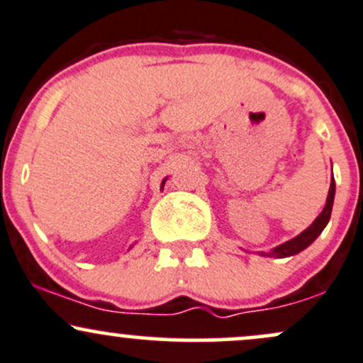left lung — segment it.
Returning a JSON list of instances; mask_svg holds the SVG:
<instances>
[{
  "mask_svg": "<svg viewBox=\"0 0 363 363\" xmlns=\"http://www.w3.org/2000/svg\"><path fill=\"white\" fill-rule=\"evenodd\" d=\"M333 201H335V179H331V186H329V194H328V199H326V206H324V210L320 211V215L318 216V218L314 220V223H312L309 228H306V230H303L301 235L295 237V239H291V240H289V242H285V244L278 245V247H274L272 252H261L262 256L286 257V256H294V254L301 252L306 247H309V245L314 242L315 239H318L320 232L324 230V227L328 225L329 218H331Z\"/></svg>",
  "mask_w": 363,
  "mask_h": 363,
  "instance_id": "1",
  "label": "left lung"
}]
</instances>
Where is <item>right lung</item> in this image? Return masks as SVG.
I'll return each mask as SVG.
<instances>
[{
    "mask_svg": "<svg viewBox=\"0 0 363 363\" xmlns=\"http://www.w3.org/2000/svg\"><path fill=\"white\" fill-rule=\"evenodd\" d=\"M162 184H164V182H162Z\"/></svg>",
    "mask_w": 363,
    "mask_h": 363,
    "instance_id": "obj_1",
    "label": "right lung"
}]
</instances>
